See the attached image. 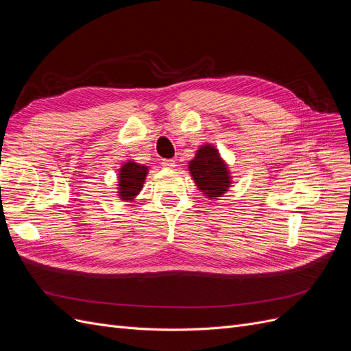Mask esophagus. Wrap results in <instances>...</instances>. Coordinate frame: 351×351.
Listing matches in <instances>:
<instances>
[{"mask_svg":"<svg viewBox=\"0 0 351 351\" xmlns=\"http://www.w3.org/2000/svg\"><path fill=\"white\" fill-rule=\"evenodd\" d=\"M162 167L167 169H173V168H176V161L174 159H164Z\"/></svg>","mask_w":351,"mask_h":351,"instance_id":"34e87169","label":"esophagus"}]
</instances>
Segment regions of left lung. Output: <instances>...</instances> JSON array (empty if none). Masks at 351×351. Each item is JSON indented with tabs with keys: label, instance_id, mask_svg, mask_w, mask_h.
<instances>
[{
	"label": "left lung",
	"instance_id": "obj_1",
	"mask_svg": "<svg viewBox=\"0 0 351 351\" xmlns=\"http://www.w3.org/2000/svg\"><path fill=\"white\" fill-rule=\"evenodd\" d=\"M189 171L197 189L208 199H218L231 186L228 165L214 145H202L189 162Z\"/></svg>",
	"mask_w": 351,
	"mask_h": 351
}]
</instances>
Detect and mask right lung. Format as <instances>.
<instances>
[{"mask_svg": "<svg viewBox=\"0 0 351 351\" xmlns=\"http://www.w3.org/2000/svg\"><path fill=\"white\" fill-rule=\"evenodd\" d=\"M147 176V167L143 164H137L134 161H127L119 169V197L124 202H133L136 196L143 187V183Z\"/></svg>", "mask_w": 351, "mask_h": 351, "instance_id": "1", "label": "right lung"}]
</instances>
